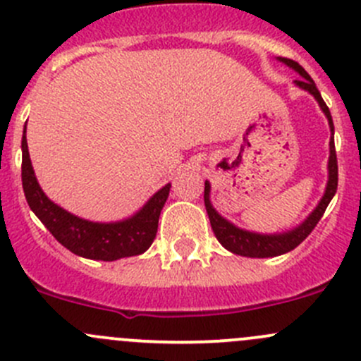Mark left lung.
<instances>
[{
	"label": "left lung",
	"instance_id": "8db88e82",
	"mask_svg": "<svg viewBox=\"0 0 361 361\" xmlns=\"http://www.w3.org/2000/svg\"><path fill=\"white\" fill-rule=\"evenodd\" d=\"M281 63H285L286 66L300 75V78L295 80L300 89L307 90L309 94L314 96V99L318 101L319 108H322L323 113L326 115L330 123V130H332V137H330V157H329V183H326V190L323 199L319 201L316 209L302 221L298 227H295L293 231L283 232V234H255V232L243 231V228H238L235 225H232L231 221L225 220L224 216L216 213L213 206H211L209 201V183H204V204H206L207 216H209L211 228H213L214 235L220 241V245L224 246L225 250L232 251L235 255H243V257H251V258H267V257H278V255L288 253L293 248H297L312 231L318 225V221L322 220L323 213H325L326 206H329L332 197L337 192V181H338V167H337V155H336V143H334V122L332 115H330L329 106L323 101L322 94L316 89L314 82L309 76V73L305 71L304 68L298 63H295L292 59H286V57H279Z\"/></svg>",
	"mask_w": 361,
	"mask_h": 361
}]
</instances>
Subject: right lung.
<instances>
[{
	"instance_id": "add662e5",
	"label": "right lung",
	"mask_w": 361,
	"mask_h": 361,
	"mask_svg": "<svg viewBox=\"0 0 361 361\" xmlns=\"http://www.w3.org/2000/svg\"><path fill=\"white\" fill-rule=\"evenodd\" d=\"M23 188L32 213L47 231L71 253L90 260L113 262L145 253L154 243L159 216L169 195L171 183L162 187L134 216L115 224H97L68 213L43 194L36 181L27 152L25 127L23 136Z\"/></svg>"
}]
</instances>
